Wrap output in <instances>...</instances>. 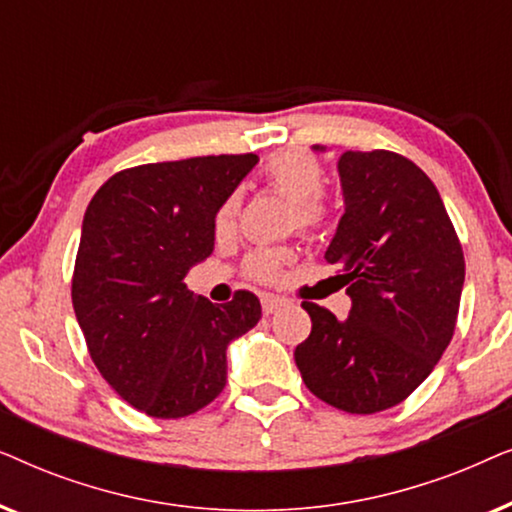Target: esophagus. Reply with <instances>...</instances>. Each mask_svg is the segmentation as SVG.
Masks as SVG:
<instances>
[{"instance_id":"34e87169","label":"esophagus","mask_w":512,"mask_h":512,"mask_svg":"<svg viewBox=\"0 0 512 512\" xmlns=\"http://www.w3.org/2000/svg\"><path fill=\"white\" fill-rule=\"evenodd\" d=\"M261 303H263V314H265V317H270V314L282 310V307L286 305V300L279 298V296H263Z\"/></svg>"}]
</instances>
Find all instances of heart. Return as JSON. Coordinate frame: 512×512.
I'll return each instance as SVG.
<instances>
[{"label":"heart","mask_w":512,"mask_h":512,"mask_svg":"<svg viewBox=\"0 0 512 512\" xmlns=\"http://www.w3.org/2000/svg\"><path fill=\"white\" fill-rule=\"evenodd\" d=\"M265 181L277 193L291 200V223L303 233H314L326 223L328 207L321 195L324 188V165L321 160L310 151L289 149L272 156L265 163ZM242 209V195L240 191H233L221 207L216 209L214 216V230L216 235H230L237 226ZM293 261L291 249H256L251 251L244 261V270L249 277L261 279V282H272L282 275L284 265Z\"/></svg>","instance_id":"heart-1"}]
</instances>
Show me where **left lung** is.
<instances>
[{"instance_id": "1", "label": "left lung", "mask_w": 512, "mask_h": 512, "mask_svg": "<svg viewBox=\"0 0 512 512\" xmlns=\"http://www.w3.org/2000/svg\"><path fill=\"white\" fill-rule=\"evenodd\" d=\"M338 172L345 214L326 261L340 268L352 310L340 321L303 300L312 333L293 356L314 396L373 415L436 368L457 326L466 263L438 188L412 160L345 151Z\"/></svg>"}]
</instances>
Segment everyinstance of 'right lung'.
<instances>
[{
	"mask_svg": "<svg viewBox=\"0 0 512 512\" xmlns=\"http://www.w3.org/2000/svg\"><path fill=\"white\" fill-rule=\"evenodd\" d=\"M256 153L128 167L83 216L72 303L90 359L109 387L149 417L179 419L226 387V349L261 319V300L195 296L186 272L214 249V216Z\"/></svg>",
	"mask_w": 512,
	"mask_h": 512,
	"instance_id": "1",
	"label": "right lung"
}]
</instances>
